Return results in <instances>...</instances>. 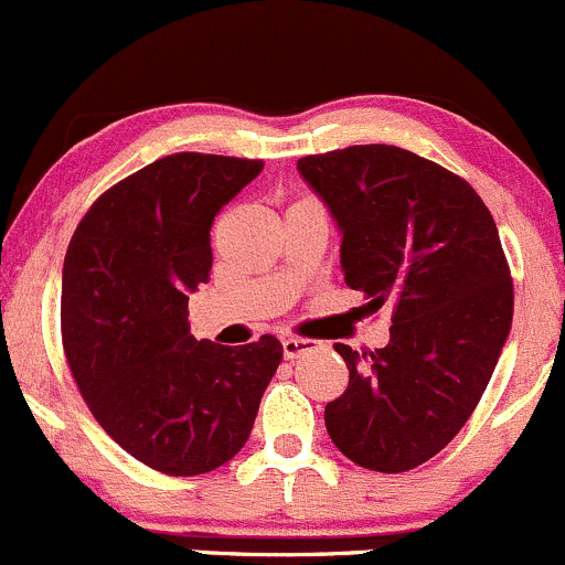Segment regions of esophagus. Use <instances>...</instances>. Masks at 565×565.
I'll return each mask as SVG.
<instances>
[{"label":"esophagus","instance_id":"1","mask_svg":"<svg viewBox=\"0 0 565 565\" xmlns=\"http://www.w3.org/2000/svg\"><path fill=\"white\" fill-rule=\"evenodd\" d=\"M312 349H316V340H310V338H294V334L282 338L285 360H299L301 354H307V351H312Z\"/></svg>","mask_w":565,"mask_h":565}]
</instances>
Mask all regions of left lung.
Wrapping results in <instances>:
<instances>
[{"instance_id": "obj_1", "label": "left lung", "mask_w": 565, "mask_h": 565, "mask_svg": "<svg viewBox=\"0 0 565 565\" xmlns=\"http://www.w3.org/2000/svg\"><path fill=\"white\" fill-rule=\"evenodd\" d=\"M299 172L343 233L345 285L393 301L384 349L334 343L349 387L323 409L327 431L365 470H415L470 420L511 332L500 233L465 178L395 145L301 156Z\"/></svg>"}]
</instances>
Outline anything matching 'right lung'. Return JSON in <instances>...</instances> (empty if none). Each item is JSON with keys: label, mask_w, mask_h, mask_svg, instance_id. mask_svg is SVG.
Masks as SVG:
<instances>
[{"label": "right lung", "mask_w": 565, "mask_h": 565, "mask_svg": "<svg viewBox=\"0 0 565 565\" xmlns=\"http://www.w3.org/2000/svg\"><path fill=\"white\" fill-rule=\"evenodd\" d=\"M260 170V159L164 156L106 189L65 253L60 329L82 398L126 454L175 478L244 448L282 360L275 334L231 349L189 332L214 216Z\"/></svg>", "instance_id": "right-lung-1"}]
</instances>
